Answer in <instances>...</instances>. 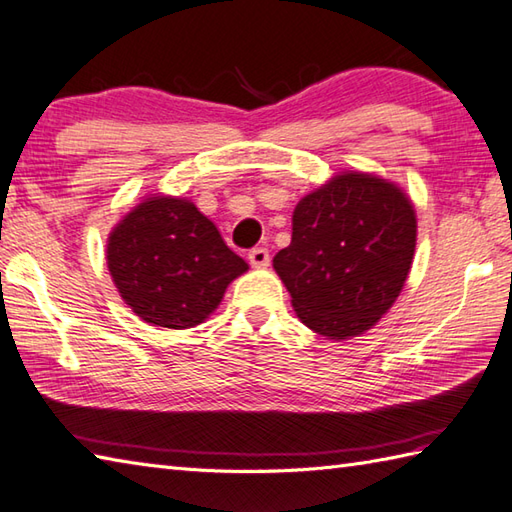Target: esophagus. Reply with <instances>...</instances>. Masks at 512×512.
<instances>
[{"mask_svg": "<svg viewBox=\"0 0 512 512\" xmlns=\"http://www.w3.org/2000/svg\"><path fill=\"white\" fill-rule=\"evenodd\" d=\"M248 262H250V266L253 268H266L268 264H270V255H268V250L266 248H253L248 253Z\"/></svg>", "mask_w": 512, "mask_h": 512, "instance_id": "obj_1", "label": "esophagus"}]
</instances>
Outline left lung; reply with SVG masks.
<instances>
[{
	"label": "left lung",
	"mask_w": 512,
	"mask_h": 512,
	"mask_svg": "<svg viewBox=\"0 0 512 512\" xmlns=\"http://www.w3.org/2000/svg\"><path fill=\"white\" fill-rule=\"evenodd\" d=\"M418 237L416 209L396 182L341 171L303 195L290 246L273 268L312 332L345 341L372 330L405 286Z\"/></svg>",
	"instance_id": "obj_1"
}]
</instances>
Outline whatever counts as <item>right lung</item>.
Instances as JSON below:
<instances>
[{
  "mask_svg": "<svg viewBox=\"0 0 512 512\" xmlns=\"http://www.w3.org/2000/svg\"><path fill=\"white\" fill-rule=\"evenodd\" d=\"M118 295L136 317L167 330L204 323L248 264L189 198L147 195L123 215L105 248Z\"/></svg>",
  "mask_w": 512,
  "mask_h": 512,
  "instance_id": "1",
  "label": "right lung"
}]
</instances>
